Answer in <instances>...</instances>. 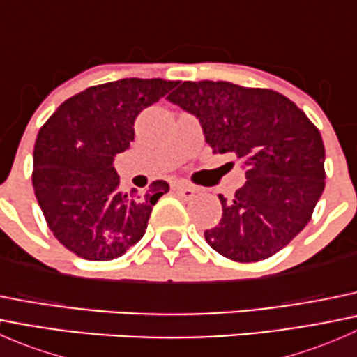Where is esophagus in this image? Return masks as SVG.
I'll use <instances>...</instances> for the list:
<instances>
[{"label":"esophagus","instance_id":"1","mask_svg":"<svg viewBox=\"0 0 357 357\" xmlns=\"http://www.w3.org/2000/svg\"><path fill=\"white\" fill-rule=\"evenodd\" d=\"M174 192L178 193L179 197H183V199L190 200V199H193V197H195L197 190L192 188L190 185H185V183H178V185H174Z\"/></svg>","mask_w":357,"mask_h":357}]
</instances>
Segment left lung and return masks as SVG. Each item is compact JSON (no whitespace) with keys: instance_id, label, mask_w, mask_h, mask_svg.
Segmentation results:
<instances>
[{"instance_id":"obj_1","label":"left lung","mask_w":357,"mask_h":357,"mask_svg":"<svg viewBox=\"0 0 357 357\" xmlns=\"http://www.w3.org/2000/svg\"><path fill=\"white\" fill-rule=\"evenodd\" d=\"M167 100L199 119L212 152L235 153L245 165L235 197L219 195L222 218L204 233L208 245L236 262L262 261L289 245L325 190L318 128L273 89L186 81Z\"/></svg>"}]
</instances>
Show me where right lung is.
Here are the masks:
<instances>
[{
  "label": "right lung",
  "mask_w": 357,
  "mask_h": 357,
  "mask_svg": "<svg viewBox=\"0 0 357 357\" xmlns=\"http://www.w3.org/2000/svg\"><path fill=\"white\" fill-rule=\"evenodd\" d=\"M178 84L121 79L70 96L39 129L32 186L48 228L63 247L88 261H112L145 235L152 207L169 185L145 195L119 192L114 158L135 139V121Z\"/></svg>",
  "instance_id": "add662e5"
}]
</instances>
